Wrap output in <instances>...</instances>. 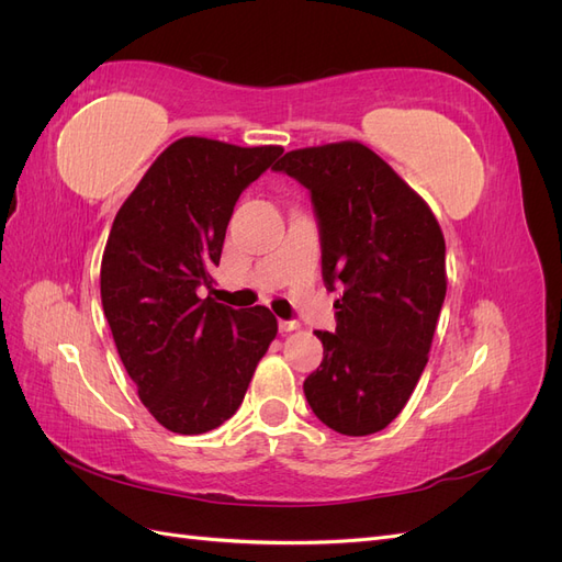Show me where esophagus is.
<instances>
[{
	"instance_id": "obj_1",
	"label": "esophagus",
	"mask_w": 562,
	"mask_h": 562,
	"mask_svg": "<svg viewBox=\"0 0 562 562\" xmlns=\"http://www.w3.org/2000/svg\"><path fill=\"white\" fill-rule=\"evenodd\" d=\"M300 328V323L297 321H279V330L281 333H293V330H297Z\"/></svg>"
}]
</instances>
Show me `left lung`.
Masks as SVG:
<instances>
[{"mask_svg":"<svg viewBox=\"0 0 562 562\" xmlns=\"http://www.w3.org/2000/svg\"><path fill=\"white\" fill-rule=\"evenodd\" d=\"M312 194L335 333L316 330L323 361L304 380L314 415L337 434L394 422L429 361L446 300V239L431 209L363 143L285 151L274 166Z\"/></svg>","mask_w":562,"mask_h":562,"instance_id":"obj_1","label":"left lung"}]
</instances>
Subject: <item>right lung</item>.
I'll use <instances>...</instances> for the list:
<instances>
[{"mask_svg":"<svg viewBox=\"0 0 562 562\" xmlns=\"http://www.w3.org/2000/svg\"><path fill=\"white\" fill-rule=\"evenodd\" d=\"M281 151L187 135L147 168L112 223L103 312L143 405L173 434H206L239 411L277 337L267 307L232 310L196 291L213 283L236 201Z\"/></svg>","mask_w":562,"mask_h":562,"instance_id":"add662e5","label":"right lung"}]
</instances>
